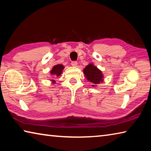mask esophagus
<instances>
[{
	"label": "esophagus",
	"instance_id": "34e87169",
	"mask_svg": "<svg viewBox=\"0 0 151 151\" xmlns=\"http://www.w3.org/2000/svg\"><path fill=\"white\" fill-rule=\"evenodd\" d=\"M71 65L74 66V67H76V66H77V62H76V61H73V62L71 63Z\"/></svg>",
	"mask_w": 151,
	"mask_h": 151
}]
</instances>
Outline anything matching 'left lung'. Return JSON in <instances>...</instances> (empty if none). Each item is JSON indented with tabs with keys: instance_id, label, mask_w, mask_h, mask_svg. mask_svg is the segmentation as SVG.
<instances>
[{
	"instance_id": "left-lung-1",
	"label": "left lung",
	"mask_w": 151,
	"mask_h": 151,
	"mask_svg": "<svg viewBox=\"0 0 151 151\" xmlns=\"http://www.w3.org/2000/svg\"><path fill=\"white\" fill-rule=\"evenodd\" d=\"M83 73L86 80L92 83V86H96L97 85L103 82L104 75L103 73L93 63L86 66L83 69Z\"/></svg>"
}]
</instances>
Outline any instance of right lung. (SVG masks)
I'll use <instances>...</instances> for the list:
<instances>
[{
	"label": "right lung",
	"instance_id": "obj_1",
	"mask_svg": "<svg viewBox=\"0 0 151 151\" xmlns=\"http://www.w3.org/2000/svg\"><path fill=\"white\" fill-rule=\"evenodd\" d=\"M64 68H65V66L63 65L62 64H58V65H56L54 66H53L52 69L50 70V75H52L54 77H56V76H59L61 75V74L63 73V70ZM51 83L52 84H55L56 83V81L55 80H50Z\"/></svg>",
	"mask_w": 151,
	"mask_h": 151
}]
</instances>
